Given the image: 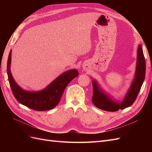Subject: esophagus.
<instances>
[{"mask_svg": "<svg viewBox=\"0 0 152 152\" xmlns=\"http://www.w3.org/2000/svg\"><path fill=\"white\" fill-rule=\"evenodd\" d=\"M84 69H85V68H84Z\"/></svg>", "mask_w": 152, "mask_h": 152, "instance_id": "34e87169", "label": "esophagus"}]
</instances>
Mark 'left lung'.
Returning <instances> with one entry per match:
<instances>
[{
  "mask_svg": "<svg viewBox=\"0 0 152 152\" xmlns=\"http://www.w3.org/2000/svg\"><path fill=\"white\" fill-rule=\"evenodd\" d=\"M146 73V63L142 46L140 44L137 48L136 70L134 79L122 102L114 101L104 93L95 80L93 81V96L92 102L96 107L108 112H116L130 107L135 102L137 94L143 83Z\"/></svg>",
  "mask_w": 152,
  "mask_h": 152,
  "instance_id": "1",
  "label": "left lung"
}]
</instances>
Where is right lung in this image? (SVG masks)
Returning a JSON list of instances; mask_svg holds the SVG:
<instances>
[{
    "mask_svg": "<svg viewBox=\"0 0 152 152\" xmlns=\"http://www.w3.org/2000/svg\"><path fill=\"white\" fill-rule=\"evenodd\" d=\"M11 61V50L7 59V72L14 96L20 103L37 111H45L56 107L67 85L79 75L77 70L72 69L62 73L42 91H26L21 89L14 80L10 70Z\"/></svg>",
    "mask_w": 152,
    "mask_h": 152,
    "instance_id": "obj_1",
    "label": "right lung"
}]
</instances>
